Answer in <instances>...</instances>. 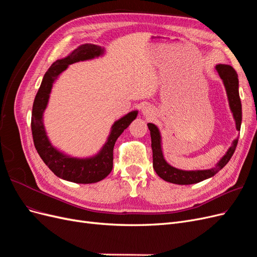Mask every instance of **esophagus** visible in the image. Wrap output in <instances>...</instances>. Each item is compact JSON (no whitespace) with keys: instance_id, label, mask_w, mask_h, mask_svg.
Masks as SVG:
<instances>
[{"instance_id":"obj_1","label":"esophagus","mask_w":257,"mask_h":257,"mask_svg":"<svg viewBox=\"0 0 257 257\" xmlns=\"http://www.w3.org/2000/svg\"><path fill=\"white\" fill-rule=\"evenodd\" d=\"M143 113L145 115H151L152 114V108L149 106V105H146L144 108H143Z\"/></svg>"}]
</instances>
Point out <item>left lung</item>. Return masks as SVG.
<instances>
[{
	"instance_id": "8db88e82",
	"label": "left lung",
	"mask_w": 257,
	"mask_h": 257,
	"mask_svg": "<svg viewBox=\"0 0 257 257\" xmlns=\"http://www.w3.org/2000/svg\"><path fill=\"white\" fill-rule=\"evenodd\" d=\"M216 72L219 73L221 79L226 89L230 110L236 121V128L240 131L241 120H242V110H241V102L239 96V81L236 71L230 65L217 64L215 66ZM151 135V147L153 153V168L157 174L167 182L175 184H193L197 183L208 178L213 177L227 164L230 158L234 154L238 144V138L232 142L231 147L227 150L226 154L219 161L215 167L205 170H181L169 165L163 157L161 146V134L159 128L152 123H148Z\"/></svg>"
}]
</instances>
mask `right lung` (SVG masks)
<instances>
[{
	"instance_id": "1",
	"label": "right lung",
	"mask_w": 257,
	"mask_h": 257,
	"mask_svg": "<svg viewBox=\"0 0 257 257\" xmlns=\"http://www.w3.org/2000/svg\"><path fill=\"white\" fill-rule=\"evenodd\" d=\"M104 53V48L93 44H84L75 49L64 59L57 60L46 72L42 84L35 96L31 118L33 142L37 153L51 172L64 180L75 183H95L110 174L113 161V147L118 137L136 119L138 111H131L115 121L111 126L110 135L100 151L92 158L78 159L60 152L54 148L46 134L43 114L47 107L52 84L58 76L65 71L69 64L79 61L97 58Z\"/></svg>"
}]
</instances>
